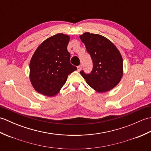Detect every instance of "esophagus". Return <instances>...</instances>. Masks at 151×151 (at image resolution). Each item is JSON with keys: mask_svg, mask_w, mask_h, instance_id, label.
I'll return each instance as SVG.
<instances>
[{"mask_svg": "<svg viewBox=\"0 0 151 151\" xmlns=\"http://www.w3.org/2000/svg\"><path fill=\"white\" fill-rule=\"evenodd\" d=\"M82 65H80L79 66H78L77 67V69H78V71H81V69H82Z\"/></svg>", "mask_w": 151, "mask_h": 151, "instance_id": "esophagus-1", "label": "esophagus"}]
</instances>
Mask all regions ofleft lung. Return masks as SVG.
<instances>
[{
    "label": "left lung",
    "instance_id": "8db88e82",
    "mask_svg": "<svg viewBox=\"0 0 151 151\" xmlns=\"http://www.w3.org/2000/svg\"><path fill=\"white\" fill-rule=\"evenodd\" d=\"M93 60L90 74L83 70L81 75L87 84L98 93L110 91L116 86L123 75L121 54L110 40L99 34L85 32L80 36Z\"/></svg>",
    "mask_w": 151,
    "mask_h": 151
}]
</instances>
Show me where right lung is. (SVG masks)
Listing matches in <instances>:
<instances>
[{
	"label": "right lung",
	"mask_w": 151,
	"mask_h": 151,
	"mask_svg": "<svg viewBox=\"0 0 151 151\" xmlns=\"http://www.w3.org/2000/svg\"><path fill=\"white\" fill-rule=\"evenodd\" d=\"M70 36L62 33L51 36L41 43L30 62V81L37 93L54 97L65 84L67 76L76 67L70 63L67 45Z\"/></svg>",
	"instance_id": "1"
}]
</instances>
